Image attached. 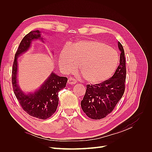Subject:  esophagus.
<instances>
[{
	"label": "esophagus",
	"mask_w": 152,
	"mask_h": 152,
	"mask_svg": "<svg viewBox=\"0 0 152 152\" xmlns=\"http://www.w3.org/2000/svg\"><path fill=\"white\" fill-rule=\"evenodd\" d=\"M68 83L69 84H71V85L75 84L77 83V81H76V80L75 79H73V78L70 77V78H69V79L68 80Z\"/></svg>",
	"instance_id": "34e87169"
}]
</instances>
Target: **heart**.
I'll return each instance as SVG.
<instances>
[{
	"label": "heart",
	"mask_w": 152,
	"mask_h": 152,
	"mask_svg": "<svg viewBox=\"0 0 152 152\" xmlns=\"http://www.w3.org/2000/svg\"><path fill=\"white\" fill-rule=\"evenodd\" d=\"M118 54L114 48L99 41L82 40L63 50L59 63L64 70L72 72L79 65L84 79L91 84L108 79L115 71Z\"/></svg>",
	"instance_id": "b5f03b06"
}]
</instances>
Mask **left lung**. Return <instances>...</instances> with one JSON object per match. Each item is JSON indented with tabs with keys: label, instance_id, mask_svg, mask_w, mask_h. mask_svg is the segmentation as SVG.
I'll use <instances>...</instances> for the list:
<instances>
[{
	"label": "left lung",
	"instance_id": "8db88e82",
	"mask_svg": "<svg viewBox=\"0 0 152 152\" xmlns=\"http://www.w3.org/2000/svg\"><path fill=\"white\" fill-rule=\"evenodd\" d=\"M121 51L120 63L110 79L99 84L87 85L81 107L86 115L94 120L104 118L111 113L125 91L126 68L125 53L122 45L118 42Z\"/></svg>",
	"mask_w": 152,
	"mask_h": 152
}]
</instances>
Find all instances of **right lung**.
Wrapping results in <instances>:
<instances>
[{
  "label": "right lung",
  "instance_id": "right-lung-1",
  "mask_svg": "<svg viewBox=\"0 0 152 152\" xmlns=\"http://www.w3.org/2000/svg\"><path fill=\"white\" fill-rule=\"evenodd\" d=\"M39 30L31 31L22 39L14 59L12 69V84L16 97L24 111L30 116L45 120L51 117L56 112L58 105V93L65 87L68 79L52 73L40 88L34 93L25 94L17 82L18 61L19 55L29 49L32 40L41 39Z\"/></svg>",
  "mask_w": 152,
  "mask_h": 152
}]
</instances>
